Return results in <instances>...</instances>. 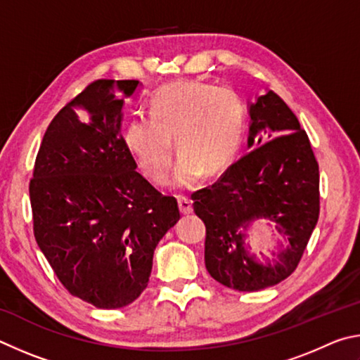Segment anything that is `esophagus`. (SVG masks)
Segmentation results:
<instances>
[{
    "mask_svg": "<svg viewBox=\"0 0 360 360\" xmlns=\"http://www.w3.org/2000/svg\"><path fill=\"white\" fill-rule=\"evenodd\" d=\"M176 202H179V209L181 215H190V213H193V202L190 198L179 196L176 198Z\"/></svg>",
    "mask_w": 360,
    "mask_h": 360,
    "instance_id": "obj_1",
    "label": "esophagus"
}]
</instances>
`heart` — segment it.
I'll return each mask as SVG.
<instances>
[{
	"label": "heart",
	"instance_id": "b5f03b06",
	"mask_svg": "<svg viewBox=\"0 0 360 360\" xmlns=\"http://www.w3.org/2000/svg\"><path fill=\"white\" fill-rule=\"evenodd\" d=\"M151 118L134 117L123 141L139 169L153 181L167 180L175 139L180 161L176 188H194L205 172L215 175L234 160L245 134V105L228 86L181 80L158 90L148 103Z\"/></svg>",
	"mask_w": 360,
	"mask_h": 360
}]
</instances>
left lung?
<instances>
[{"label": "left lung", "instance_id": "left-lung-1", "mask_svg": "<svg viewBox=\"0 0 360 360\" xmlns=\"http://www.w3.org/2000/svg\"><path fill=\"white\" fill-rule=\"evenodd\" d=\"M248 150L212 186L193 194L205 224V267L237 291L278 285L299 266L319 218V166L297 117L272 90L250 104ZM275 222L288 240L272 263L250 255L246 229Z\"/></svg>", "mask_w": 360, "mask_h": 360}]
</instances>
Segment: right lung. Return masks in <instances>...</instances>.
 Instances as JSON below:
<instances>
[{
  "mask_svg": "<svg viewBox=\"0 0 360 360\" xmlns=\"http://www.w3.org/2000/svg\"><path fill=\"white\" fill-rule=\"evenodd\" d=\"M139 80H94L50 122L30 199L36 242L61 285L122 308L148 285L158 242L180 219L175 198L137 172L123 141L124 98Z\"/></svg>",
  "mask_w": 360,
  "mask_h": 360,
  "instance_id": "obj_1",
  "label": "right lung"
}]
</instances>
